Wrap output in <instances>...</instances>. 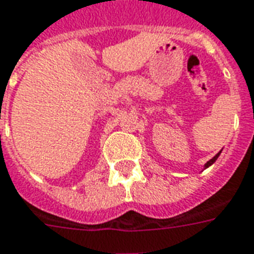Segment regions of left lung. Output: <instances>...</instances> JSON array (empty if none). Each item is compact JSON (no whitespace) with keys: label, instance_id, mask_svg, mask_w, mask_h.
I'll return each instance as SVG.
<instances>
[{"label":"left lung","instance_id":"left-lung-1","mask_svg":"<svg viewBox=\"0 0 254 254\" xmlns=\"http://www.w3.org/2000/svg\"><path fill=\"white\" fill-rule=\"evenodd\" d=\"M219 155H220V152H219V154H216V155H214V157L212 158V159H210V161H207L206 165H205V168H207V166H210V165L213 164L214 161H216V159H217V157H219Z\"/></svg>","mask_w":254,"mask_h":254}]
</instances>
